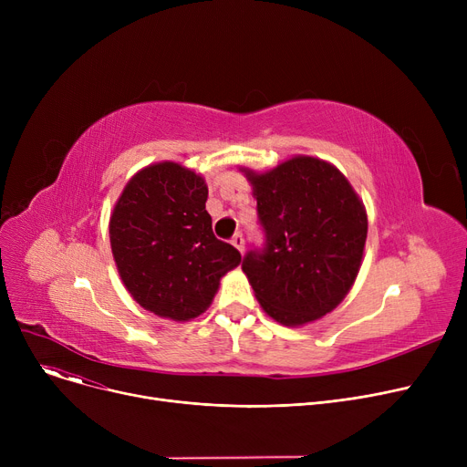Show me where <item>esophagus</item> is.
I'll use <instances>...</instances> for the list:
<instances>
[{"label":"esophagus","mask_w":467,"mask_h":467,"mask_svg":"<svg viewBox=\"0 0 467 467\" xmlns=\"http://www.w3.org/2000/svg\"><path fill=\"white\" fill-rule=\"evenodd\" d=\"M231 244H233V246L242 254L244 252V236L240 234V233H236L234 236H233V240H231Z\"/></svg>","instance_id":"obj_1"}]
</instances>
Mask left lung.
I'll use <instances>...</instances> for the list:
<instances>
[{
  "label": "left lung",
  "mask_w": 467,
  "mask_h": 467,
  "mask_svg": "<svg viewBox=\"0 0 467 467\" xmlns=\"http://www.w3.org/2000/svg\"><path fill=\"white\" fill-rule=\"evenodd\" d=\"M240 171L266 234V248L242 261L259 305L282 326L320 320L348 296L359 273L367 240L361 199L335 164L317 157Z\"/></svg>",
  "instance_id": "left-lung-1"
}]
</instances>
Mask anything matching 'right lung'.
<instances>
[{"label":"right lung","mask_w":467,"mask_h":467,"mask_svg":"<svg viewBox=\"0 0 467 467\" xmlns=\"http://www.w3.org/2000/svg\"><path fill=\"white\" fill-rule=\"evenodd\" d=\"M208 185L183 164L162 161L138 170L109 217L119 276L145 310L189 322L212 305L219 282L242 261L213 236Z\"/></svg>","instance_id":"right-lung-1"}]
</instances>
